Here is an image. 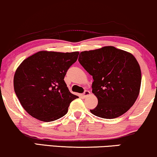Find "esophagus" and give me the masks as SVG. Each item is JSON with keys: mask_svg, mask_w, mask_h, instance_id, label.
I'll use <instances>...</instances> for the list:
<instances>
[{"mask_svg": "<svg viewBox=\"0 0 157 157\" xmlns=\"http://www.w3.org/2000/svg\"><path fill=\"white\" fill-rule=\"evenodd\" d=\"M90 94V91H89V90H85V92L83 93L82 96H83V97H84V98H86V97H88Z\"/></svg>", "mask_w": 157, "mask_h": 157, "instance_id": "34e87169", "label": "esophagus"}]
</instances>
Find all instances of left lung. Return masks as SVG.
<instances>
[{
	"label": "left lung",
	"instance_id": "left-lung-1",
	"mask_svg": "<svg viewBox=\"0 0 157 157\" xmlns=\"http://www.w3.org/2000/svg\"><path fill=\"white\" fill-rule=\"evenodd\" d=\"M79 62L93 76L92 92L98 105L90 110L104 119L128 112L139 95L141 72L134 56L114 46L82 51Z\"/></svg>",
	"mask_w": 157,
	"mask_h": 157
}]
</instances>
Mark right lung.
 <instances>
[{
  "label": "right lung",
  "instance_id": "1",
  "mask_svg": "<svg viewBox=\"0 0 157 157\" xmlns=\"http://www.w3.org/2000/svg\"><path fill=\"white\" fill-rule=\"evenodd\" d=\"M79 52L39 51L25 59L13 77V88L25 110L43 122H52L68 112L77 96L69 92L64 79Z\"/></svg>",
  "mask_w": 157,
  "mask_h": 157
}]
</instances>
